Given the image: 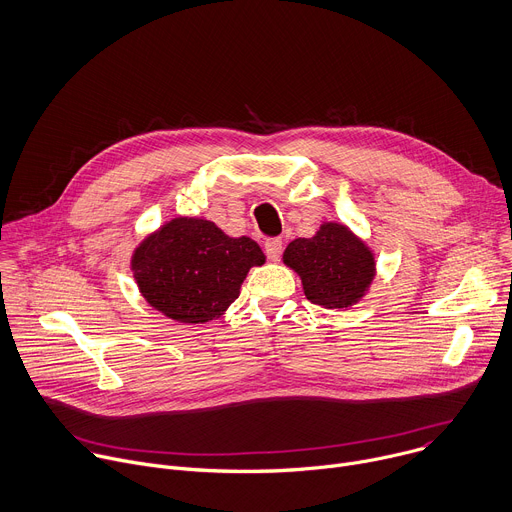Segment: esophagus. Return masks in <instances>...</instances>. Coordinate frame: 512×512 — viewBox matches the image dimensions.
<instances>
[{
  "label": "esophagus",
  "mask_w": 512,
  "mask_h": 512,
  "mask_svg": "<svg viewBox=\"0 0 512 512\" xmlns=\"http://www.w3.org/2000/svg\"><path fill=\"white\" fill-rule=\"evenodd\" d=\"M264 252H266L268 260H272V262L280 260V256H282V240H278V238L266 240L264 242Z\"/></svg>",
  "instance_id": "esophagus-1"
}]
</instances>
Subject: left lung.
<instances>
[{"label": "left lung", "mask_w": 512, "mask_h": 512, "mask_svg": "<svg viewBox=\"0 0 512 512\" xmlns=\"http://www.w3.org/2000/svg\"><path fill=\"white\" fill-rule=\"evenodd\" d=\"M282 260L300 276L304 296L325 309H349L375 278L373 252L337 222L321 224L313 238L292 240Z\"/></svg>", "instance_id": "8db88e82"}]
</instances>
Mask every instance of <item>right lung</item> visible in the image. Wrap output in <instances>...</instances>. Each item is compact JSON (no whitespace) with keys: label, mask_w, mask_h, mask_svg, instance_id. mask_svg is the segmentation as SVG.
Listing matches in <instances>:
<instances>
[{"label":"right lung","mask_w":512,"mask_h":512,"mask_svg":"<svg viewBox=\"0 0 512 512\" xmlns=\"http://www.w3.org/2000/svg\"><path fill=\"white\" fill-rule=\"evenodd\" d=\"M264 262L260 246L246 236L230 238L208 220L175 218L135 248L131 268L153 309L197 325L224 315L248 270Z\"/></svg>","instance_id":"right-lung-1"}]
</instances>
